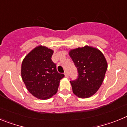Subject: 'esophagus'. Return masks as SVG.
Instances as JSON below:
<instances>
[{"mask_svg": "<svg viewBox=\"0 0 127 127\" xmlns=\"http://www.w3.org/2000/svg\"><path fill=\"white\" fill-rule=\"evenodd\" d=\"M64 74H65V76L66 77H68V73H67V70H65V72H64Z\"/></svg>", "mask_w": 127, "mask_h": 127, "instance_id": "obj_1", "label": "esophagus"}]
</instances>
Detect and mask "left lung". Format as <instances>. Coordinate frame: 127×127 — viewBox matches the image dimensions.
Instances as JSON below:
<instances>
[{
	"mask_svg": "<svg viewBox=\"0 0 127 127\" xmlns=\"http://www.w3.org/2000/svg\"><path fill=\"white\" fill-rule=\"evenodd\" d=\"M69 56L78 71V77L71 81L72 92L79 98L92 97L102 84L107 62L97 48L85 46L69 51Z\"/></svg>",
	"mask_w": 127,
	"mask_h": 127,
	"instance_id": "obj_1",
	"label": "left lung"
}]
</instances>
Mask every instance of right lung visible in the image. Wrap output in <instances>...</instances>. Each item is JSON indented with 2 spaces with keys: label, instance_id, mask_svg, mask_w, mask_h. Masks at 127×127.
Masks as SVG:
<instances>
[{
  "label": "right lung",
  "instance_id": "right-lung-1",
  "mask_svg": "<svg viewBox=\"0 0 127 127\" xmlns=\"http://www.w3.org/2000/svg\"><path fill=\"white\" fill-rule=\"evenodd\" d=\"M53 50L39 46L26 55L22 64V78L29 92L46 100L57 94L64 74L58 73L51 57Z\"/></svg>",
  "mask_w": 127,
  "mask_h": 127
}]
</instances>
